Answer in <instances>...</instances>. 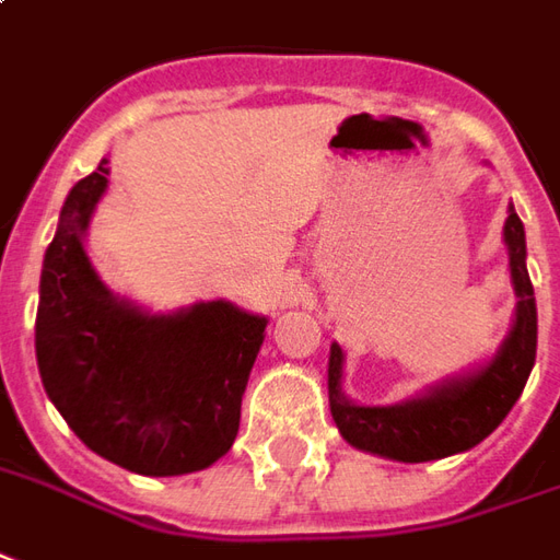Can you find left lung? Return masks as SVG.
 <instances>
[{
    "mask_svg": "<svg viewBox=\"0 0 560 560\" xmlns=\"http://www.w3.org/2000/svg\"><path fill=\"white\" fill-rule=\"evenodd\" d=\"M509 268L517 295L515 326L499 354L471 376L446 382L425 397L394 407H354L341 394V348L329 351V410L341 438L358 450L397 463H431L481 444L509 416L536 360V295L527 273L524 224L512 209L505 219Z\"/></svg>",
    "mask_w": 560,
    "mask_h": 560,
    "instance_id": "1",
    "label": "left lung"
}]
</instances>
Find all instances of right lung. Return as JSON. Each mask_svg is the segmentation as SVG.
Wrapping results in <instances>:
<instances>
[{
	"mask_svg": "<svg viewBox=\"0 0 560 560\" xmlns=\"http://www.w3.org/2000/svg\"><path fill=\"white\" fill-rule=\"evenodd\" d=\"M107 175L101 160L73 184L45 249L36 311L45 394L104 459L150 478L200 471L234 444L268 320L228 302L150 317L110 295L82 249Z\"/></svg>",
	"mask_w": 560,
	"mask_h": 560,
	"instance_id": "1",
	"label": "right lung"
}]
</instances>
